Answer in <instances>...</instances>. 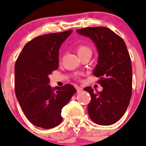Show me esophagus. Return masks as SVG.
I'll return each mask as SVG.
<instances>
[{
  "instance_id": "obj_1",
  "label": "esophagus",
  "mask_w": 146,
  "mask_h": 146,
  "mask_svg": "<svg viewBox=\"0 0 146 146\" xmlns=\"http://www.w3.org/2000/svg\"><path fill=\"white\" fill-rule=\"evenodd\" d=\"M76 90H77L78 92H81V91L83 90V89H82V88H80V87H78V86H76Z\"/></svg>"
}]
</instances>
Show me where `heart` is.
Masks as SVG:
<instances>
[{"mask_svg":"<svg viewBox=\"0 0 146 146\" xmlns=\"http://www.w3.org/2000/svg\"><path fill=\"white\" fill-rule=\"evenodd\" d=\"M85 51H90L88 47H87L86 46H79L78 47V54H80V53L85 52Z\"/></svg>","mask_w":146,"mask_h":146,"instance_id":"obj_1","label":"heart"}]
</instances>
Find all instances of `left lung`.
Here are the masks:
<instances>
[{
	"label": "left lung",
	"mask_w": 146,
	"mask_h": 146,
	"mask_svg": "<svg viewBox=\"0 0 146 146\" xmlns=\"http://www.w3.org/2000/svg\"><path fill=\"white\" fill-rule=\"evenodd\" d=\"M77 33L90 38L98 53L94 76L100 78L102 92L91 87L88 106L90 118L97 124L107 126L116 123L126 112L132 92V66L127 47L121 37L107 27H86Z\"/></svg>",
	"instance_id": "left-lung-1"
}]
</instances>
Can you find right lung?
<instances>
[{"label":"right lung","mask_w":146,"mask_h":146,"mask_svg":"<svg viewBox=\"0 0 146 146\" xmlns=\"http://www.w3.org/2000/svg\"><path fill=\"white\" fill-rule=\"evenodd\" d=\"M72 32L35 38L26 44L16 61V98L28 120L38 127L51 129L60 124L61 110L77 92L70 84L52 89L48 77L58 68V50Z\"/></svg>","instance_id":"right-lung-1"}]
</instances>
